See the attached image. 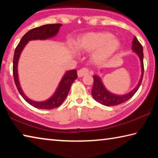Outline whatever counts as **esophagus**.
<instances>
[{
	"mask_svg": "<svg viewBox=\"0 0 158 158\" xmlns=\"http://www.w3.org/2000/svg\"><path fill=\"white\" fill-rule=\"evenodd\" d=\"M89 71L87 68H82L81 69H79V70L77 72V74H78V77H81L83 76L86 75V74H89Z\"/></svg>",
	"mask_w": 158,
	"mask_h": 158,
	"instance_id": "obj_1",
	"label": "esophagus"
}]
</instances>
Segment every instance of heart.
<instances>
[{
	"label": "heart",
	"mask_w": 158,
	"mask_h": 158,
	"mask_svg": "<svg viewBox=\"0 0 158 158\" xmlns=\"http://www.w3.org/2000/svg\"><path fill=\"white\" fill-rule=\"evenodd\" d=\"M121 45L119 39L107 32H93L79 37L76 47L80 52H93L92 59L95 63L102 64L110 60ZM74 51V47H70Z\"/></svg>",
	"instance_id": "heart-1"
}]
</instances>
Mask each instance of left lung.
Instances as JSON below:
<instances>
[{
	"mask_svg": "<svg viewBox=\"0 0 158 158\" xmlns=\"http://www.w3.org/2000/svg\"><path fill=\"white\" fill-rule=\"evenodd\" d=\"M132 52H135L138 56L141 63V78L137 85H136V87L132 90H131L130 92L126 93V94L117 95L110 92L106 89L100 77L98 75H94L93 76L94 83H93L91 93L93 98L95 99V100L98 102L99 103L107 106L120 105V104L123 103L125 102L130 100L138 90L139 88L141 85V81H142L143 75V47L135 36L134 37L132 41Z\"/></svg>",
	"mask_w": 158,
	"mask_h": 158,
	"instance_id": "obj_1",
	"label": "left lung"
}]
</instances>
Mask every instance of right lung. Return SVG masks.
Returning <instances> with one entry per match:
<instances>
[{
    "mask_svg": "<svg viewBox=\"0 0 158 158\" xmlns=\"http://www.w3.org/2000/svg\"><path fill=\"white\" fill-rule=\"evenodd\" d=\"M61 26H62L61 23H56V24L43 25L31 29L22 37L15 51L14 58H13V76H14L16 86L22 98L31 106L37 109H53L59 106L65 100L72 84L77 78V69H74L66 71L53 94L46 100L37 102L28 98L21 89L18 74L19 60L23 49L29 41L37 40H46L54 37L56 36Z\"/></svg>",
    "mask_w": 158,
    "mask_h": 158,
    "instance_id": "1",
    "label": "right lung"
}]
</instances>
